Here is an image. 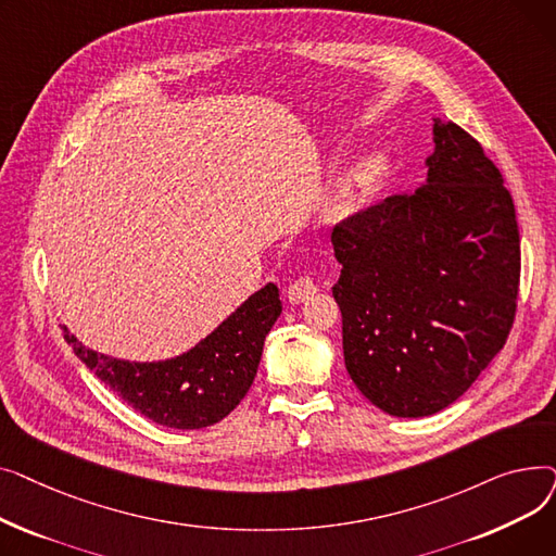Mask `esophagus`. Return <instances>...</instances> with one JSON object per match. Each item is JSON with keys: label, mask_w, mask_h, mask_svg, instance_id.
<instances>
[{"label": "esophagus", "mask_w": 556, "mask_h": 556, "mask_svg": "<svg viewBox=\"0 0 556 556\" xmlns=\"http://www.w3.org/2000/svg\"><path fill=\"white\" fill-rule=\"evenodd\" d=\"M315 293H317V283L311 277H300L295 283L288 286V300L293 304L306 302Z\"/></svg>", "instance_id": "esophagus-1"}]
</instances>
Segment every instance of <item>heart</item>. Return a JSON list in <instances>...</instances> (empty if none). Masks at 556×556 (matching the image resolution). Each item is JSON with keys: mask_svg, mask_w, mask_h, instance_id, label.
Returning <instances> with one entry per match:
<instances>
[{"mask_svg": "<svg viewBox=\"0 0 556 556\" xmlns=\"http://www.w3.org/2000/svg\"><path fill=\"white\" fill-rule=\"evenodd\" d=\"M388 170V160L381 153H371L358 157L354 164H349L338 178L333 193L327 202L331 216H342L356 207V202L369 195L378 182L383 180Z\"/></svg>", "mask_w": 556, "mask_h": 556, "instance_id": "obj_1", "label": "heart"}]
</instances>
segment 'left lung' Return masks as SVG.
I'll use <instances>...</instances> for the list:
<instances>
[{"instance_id": "8db88e82", "label": "left lung", "mask_w": 556, "mask_h": 556, "mask_svg": "<svg viewBox=\"0 0 556 556\" xmlns=\"http://www.w3.org/2000/svg\"><path fill=\"white\" fill-rule=\"evenodd\" d=\"M426 182L336 225L344 365L392 417H428L473 386L516 315L514 200L482 146L434 119Z\"/></svg>"}]
</instances>
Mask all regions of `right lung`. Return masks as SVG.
<instances>
[{
    "mask_svg": "<svg viewBox=\"0 0 556 556\" xmlns=\"http://www.w3.org/2000/svg\"><path fill=\"white\" fill-rule=\"evenodd\" d=\"M281 315L279 288L266 283L189 352L132 363L87 349L63 327L74 354L101 381L151 421L198 430L225 419L248 394L268 331Z\"/></svg>",
    "mask_w": 556,
    "mask_h": 556,
    "instance_id": "right-lung-1",
    "label": "right lung"
}]
</instances>
